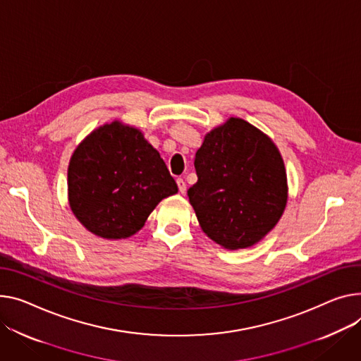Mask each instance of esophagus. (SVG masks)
Wrapping results in <instances>:
<instances>
[{
    "label": "esophagus",
    "instance_id": "esophagus-1",
    "mask_svg": "<svg viewBox=\"0 0 361 361\" xmlns=\"http://www.w3.org/2000/svg\"><path fill=\"white\" fill-rule=\"evenodd\" d=\"M177 184H178V190H180V193H185V190H187V185H185V183H184V180L183 178H177Z\"/></svg>",
    "mask_w": 361,
    "mask_h": 361
}]
</instances>
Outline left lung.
Segmentation results:
<instances>
[{
    "label": "left lung",
    "mask_w": 361,
    "mask_h": 361,
    "mask_svg": "<svg viewBox=\"0 0 361 361\" xmlns=\"http://www.w3.org/2000/svg\"><path fill=\"white\" fill-rule=\"evenodd\" d=\"M197 183L187 190L203 232L229 248H248L281 218L287 178L273 140L243 118L206 135L196 152Z\"/></svg>",
    "instance_id": "left-lung-1"
}]
</instances>
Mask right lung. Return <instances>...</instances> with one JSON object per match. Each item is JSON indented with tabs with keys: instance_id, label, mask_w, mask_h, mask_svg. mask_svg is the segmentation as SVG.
Wrapping results in <instances>:
<instances>
[{
	"instance_id": "obj_1",
	"label": "right lung",
	"mask_w": 361,
	"mask_h": 361,
	"mask_svg": "<svg viewBox=\"0 0 361 361\" xmlns=\"http://www.w3.org/2000/svg\"><path fill=\"white\" fill-rule=\"evenodd\" d=\"M177 191L158 151L137 129L118 122L90 133L69 161V206L102 238L136 233L155 206Z\"/></svg>"
}]
</instances>
